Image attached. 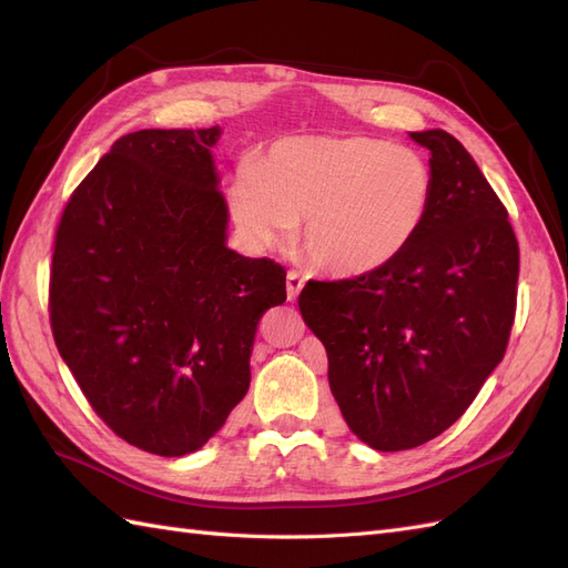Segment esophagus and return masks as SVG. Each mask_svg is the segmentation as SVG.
<instances>
[{
    "label": "esophagus",
    "instance_id": "esophagus-1",
    "mask_svg": "<svg viewBox=\"0 0 568 568\" xmlns=\"http://www.w3.org/2000/svg\"><path fill=\"white\" fill-rule=\"evenodd\" d=\"M303 286H305V280L301 277L298 272L291 270V272L286 274V294H288V301H296L298 294L303 291Z\"/></svg>",
    "mask_w": 568,
    "mask_h": 568
}]
</instances>
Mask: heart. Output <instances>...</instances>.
<instances>
[{"mask_svg":"<svg viewBox=\"0 0 568 568\" xmlns=\"http://www.w3.org/2000/svg\"><path fill=\"white\" fill-rule=\"evenodd\" d=\"M432 196V165L419 151L363 134L284 136L239 163L230 182L248 244H277L303 220L305 257L334 277L390 265L415 242Z\"/></svg>","mask_w":568,"mask_h":568,"instance_id":"obj_1","label":"heart"}]
</instances>
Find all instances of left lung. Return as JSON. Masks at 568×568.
Returning a JSON list of instances; mask_svg holds the SVG:
<instances>
[{"mask_svg": "<svg viewBox=\"0 0 568 568\" xmlns=\"http://www.w3.org/2000/svg\"><path fill=\"white\" fill-rule=\"evenodd\" d=\"M409 136L432 151L434 175L415 242L382 270L311 280L298 296L343 419L382 453L417 448L467 412L517 313L519 244L503 201L453 134Z\"/></svg>", "mask_w": 568, "mask_h": 568, "instance_id": "obj_1", "label": "left lung"}]
</instances>
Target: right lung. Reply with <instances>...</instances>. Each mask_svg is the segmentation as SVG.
Wrapping results in <instances>:
<instances>
[{
	"label": "right lung",
	"mask_w": 568,
	"mask_h": 568,
	"mask_svg": "<svg viewBox=\"0 0 568 568\" xmlns=\"http://www.w3.org/2000/svg\"><path fill=\"white\" fill-rule=\"evenodd\" d=\"M220 128L130 132L68 199L49 322L115 436L161 457L209 443L251 384L257 322L286 270L227 248L211 146Z\"/></svg>",
	"instance_id": "right-lung-1"
}]
</instances>
